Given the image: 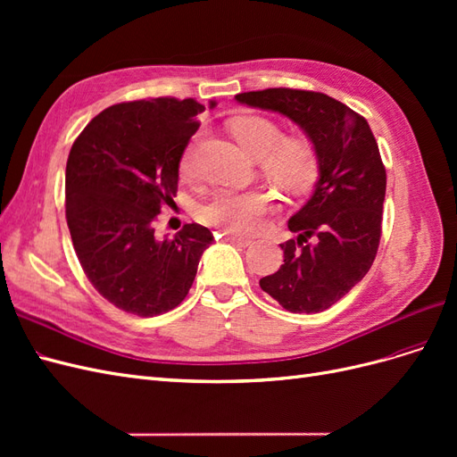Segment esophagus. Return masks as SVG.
<instances>
[{
	"label": "esophagus",
	"mask_w": 457,
	"mask_h": 457,
	"mask_svg": "<svg viewBox=\"0 0 457 457\" xmlns=\"http://www.w3.org/2000/svg\"><path fill=\"white\" fill-rule=\"evenodd\" d=\"M225 238H227L228 242H232V244H238V245H242V247H247V245H252V244H253V240H250V238H244V237H237V234H230V232H227V234H225Z\"/></svg>",
	"instance_id": "obj_1"
}]
</instances>
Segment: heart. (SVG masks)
Returning a JSON list of instances; mask_svg holds the SVG:
<instances>
[{
    "label": "heart",
    "instance_id": "1",
    "mask_svg": "<svg viewBox=\"0 0 457 457\" xmlns=\"http://www.w3.org/2000/svg\"><path fill=\"white\" fill-rule=\"evenodd\" d=\"M232 135L240 146L255 160L276 185L289 190L307 188L316 175V154L312 146L289 137L282 139V129L269 118L238 116L230 123ZM181 173L187 179L196 177V146L190 145L181 158ZM272 196L265 190H228L223 188L205 202L202 217L205 223L223 227L230 232L252 234L265 223L272 210Z\"/></svg>",
    "mask_w": 457,
    "mask_h": 457
}]
</instances>
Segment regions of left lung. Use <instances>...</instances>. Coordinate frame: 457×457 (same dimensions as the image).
I'll return each instance as SVG.
<instances>
[{
  "label": "left lung",
  "instance_id": "left-lung-1",
  "mask_svg": "<svg viewBox=\"0 0 457 457\" xmlns=\"http://www.w3.org/2000/svg\"><path fill=\"white\" fill-rule=\"evenodd\" d=\"M234 99L295 121L314 146L320 177L287 220L297 238L280 244L284 265L259 286L289 312L326 311L378 255L386 173L376 137L361 114L324 93L272 87Z\"/></svg>",
  "mask_w": 457,
  "mask_h": 457
}]
</instances>
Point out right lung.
Here are the masks:
<instances>
[{"label":"right lung","mask_w":457,"mask_h":457,"mask_svg":"<svg viewBox=\"0 0 457 457\" xmlns=\"http://www.w3.org/2000/svg\"><path fill=\"white\" fill-rule=\"evenodd\" d=\"M204 110L175 96L120 103L95 116L68 154L66 223L79 265L96 292L126 312L145 318L175 309L213 242L198 223L173 238L154 234Z\"/></svg>","instance_id":"1"}]
</instances>
